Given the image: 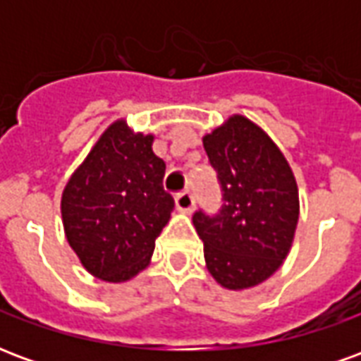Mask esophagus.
Listing matches in <instances>:
<instances>
[{
  "label": "esophagus",
  "mask_w": 361,
  "mask_h": 361,
  "mask_svg": "<svg viewBox=\"0 0 361 361\" xmlns=\"http://www.w3.org/2000/svg\"><path fill=\"white\" fill-rule=\"evenodd\" d=\"M193 204H195V199H193V193L185 189V191H181L176 195V207H178V211L181 212H191L193 211Z\"/></svg>",
  "instance_id": "34e87169"
}]
</instances>
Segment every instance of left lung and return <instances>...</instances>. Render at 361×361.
Returning <instances> with one entry per match:
<instances>
[{
    "label": "left lung",
    "mask_w": 361,
    "mask_h": 361,
    "mask_svg": "<svg viewBox=\"0 0 361 361\" xmlns=\"http://www.w3.org/2000/svg\"><path fill=\"white\" fill-rule=\"evenodd\" d=\"M203 147L222 191L216 214H193L207 269L228 290L257 286L282 265L294 240V173L271 137L243 116L204 135Z\"/></svg>",
    "instance_id": "8db88e82"
}]
</instances>
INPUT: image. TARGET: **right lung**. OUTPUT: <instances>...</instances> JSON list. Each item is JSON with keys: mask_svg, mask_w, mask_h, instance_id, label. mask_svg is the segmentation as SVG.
Listing matches in <instances>:
<instances>
[{"mask_svg": "<svg viewBox=\"0 0 361 361\" xmlns=\"http://www.w3.org/2000/svg\"><path fill=\"white\" fill-rule=\"evenodd\" d=\"M164 172L152 135L133 133L121 119L67 181L61 197L67 242L96 279L123 282L149 265L173 209Z\"/></svg>", "mask_w": 361, "mask_h": 361, "instance_id": "1", "label": "right lung"}]
</instances>
